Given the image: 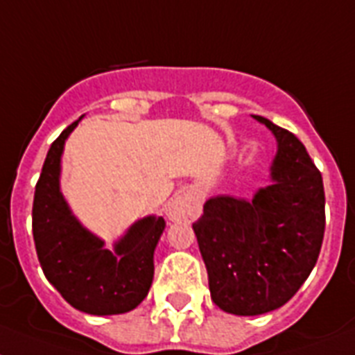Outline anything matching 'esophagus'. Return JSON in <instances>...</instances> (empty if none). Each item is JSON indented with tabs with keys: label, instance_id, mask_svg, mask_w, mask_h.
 I'll use <instances>...</instances> for the list:
<instances>
[{
	"label": "esophagus",
	"instance_id": "34e87169",
	"mask_svg": "<svg viewBox=\"0 0 355 355\" xmlns=\"http://www.w3.org/2000/svg\"><path fill=\"white\" fill-rule=\"evenodd\" d=\"M202 211L200 200L198 196H195L193 193H178L171 202H169L166 214L171 222H193L195 218H198V214Z\"/></svg>",
	"mask_w": 355,
	"mask_h": 355
}]
</instances>
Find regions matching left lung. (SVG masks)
Wrapping results in <instances>:
<instances>
[{"label": "left lung", "instance_id": "1", "mask_svg": "<svg viewBox=\"0 0 355 355\" xmlns=\"http://www.w3.org/2000/svg\"><path fill=\"white\" fill-rule=\"evenodd\" d=\"M252 119L276 139L269 186L251 200L211 196L193 223L211 300L234 315L285 305L314 269L324 234L323 178L305 146L269 119Z\"/></svg>", "mask_w": 355, "mask_h": 355}]
</instances>
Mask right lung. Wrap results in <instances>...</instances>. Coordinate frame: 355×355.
Wrapping results in <instances>:
<instances>
[{"label": "right lung", "instance_id": "right-lung-1", "mask_svg": "<svg viewBox=\"0 0 355 355\" xmlns=\"http://www.w3.org/2000/svg\"><path fill=\"white\" fill-rule=\"evenodd\" d=\"M79 121L53 141L44 159L32 207L35 251L46 279L73 309L92 315L124 314L150 293L153 254L166 222L144 216L106 249L104 240L77 220L61 193V160Z\"/></svg>", "mask_w": 355, "mask_h": 355}]
</instances>
